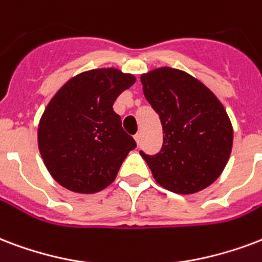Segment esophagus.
<instances>
[{"mask_svg": "<svg viewBox=\"0 0 262 262\" xmlns=\"http://www.w3.org/2000/svg\"><path fill=\"white\" fill-rule=\"evenodd\" d=\"M134 138H135V141H137V143H138V145H141V134H135V135H134Z\"/></svg>", "mask_w": 262, "mask_h": 262, "instance_id": "obj_1", "label": "esophagus"}]
</instances>
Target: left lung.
Instances as JSON below:
<instances>
[{
    "instance_id": "obj_1",
    "label": "left lung",
    "mask_w": 262,
    "mask_h": 262,
    "mask_svg": "<svg viewBox=\"0 0 262 262\" xmlns=\"http://www.w3.org/2000/svg\"><path fill=\"white\" fill-rule=\"evenodd\" d=\"M143 94L163 125L156 155L139 150L157 184L174 193L207 188L227 164L232 149L231 121L207 86L177 69L141 76Z\"/></svg>"
}]
</instances>
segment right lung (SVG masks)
I'll list each match as a JSON object with an SVG mask.
<instances>
[{
  "label": "right lung",
  "instance_id": "obj_1",
  "mask_svg": "<svg viewBox=\"0 0 262 262\" xmlns=\"http://www.w3.org/2000/svg\"><path fill=\"white\" fill-rule=\"evenodd\" d=\"M134 82V76L117 69H96L69 80L49 102L38 125V147L51 176L66 189H105L137 147L113 110Z\"/></svg>",
  "mask_w": 262,
  "mask_h": 262
}]
</instances>
